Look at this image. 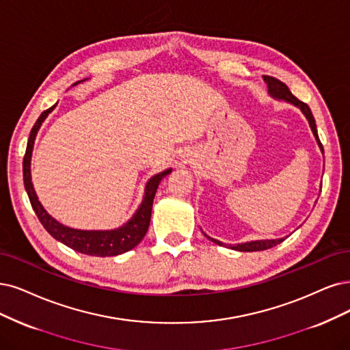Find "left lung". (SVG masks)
<instances>
[{"instance_id":"obj_1","label":"left lung","mask_w":350,"mask_h":350,"mask_svg":"<svg viewBox=\"0 0 350 350\" xmlns=\"http://www.w3.org/2000/svg\"><path fill=\"white\" fill-rule=\"evenodd\" d=\"M264 81H265V83H267V86H268V95H269L271 98L280 99V100H286V102H288V103H293L294 107L300 108V111L304 113V116H306L307 121H308L310 128H312L313 135H314V138H316V141H317V144H319V147H320L321 152H325V151H323V146H321V142H320L319 135H317V128H316L314 116H313L312 111H310V108H308L307 103H304V102H301V100L297 99V98L290 92V89L287 88V85H286V83H282V82H281V81H278V79H275V77L264 76ZM203 235H204L206 238H208L209 241L215 242L216 245H221V247H225V243H224V242H221V241H217V239H213V238L208 237V235L204 234V232H203ZM286 238H287V237H286ZM286 238H280V239H261V241H251V242H245V243L230 245V250L241 251V252L264 251V250H269V248L275 247V245L281 243V242H282L284 239H286Z\"/></svg>"}]
</instances>
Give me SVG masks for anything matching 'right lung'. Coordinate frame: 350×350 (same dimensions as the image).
I'll list each match as a JSON object with an SVG mask.
<instances>
[{
  "label": "right lung",
  "mask_w": 350,
  "mask_h": 350,
  "mask_svg": "<svg viewBox=\"0 0 350 350\" xmlns=\"http://www.w3.org/2000/svg\"><path fill=\"white\" fill-rule=\"evenodd\" d=\"M81 82H83V81H81ZM77 83L79 82H76L75 85H77ZM56 105L49 108L47 111H44L40 116H38V120L36 121L34 126L31 128V133H30L29 142H27V150H25L24 160H23L24 187H25V191H27L30 203L38 217V221L42 222L44 229L55 239H57L59 242L66 245V247L75 250L76 252H81V254L92 255V256H115V255H121L129 250L135 248L137 245L142 241V238L146 237L147 230H148L155 191H157V187H159L161 180L167 174L172 173V168H165L164 172L152 176L148 180L146 185V189H144V198H142V202L138 206V209L135 211L133 217L120 228L111 229V230H85V229L69 228L66 225L60 224L53 216L49 215V212L43 208V204L40 203V200H38V198L36 195V190L33 187L31 168H30L36 135L38 133V129H40L42 124L44 122V120L49 116V113L56 108Z\"/></svg>",
  "instance_id": "1"
}]
</instances>
